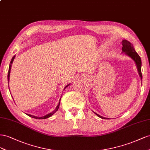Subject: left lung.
I'll list each match as a JSON object with an SVG mask.
<instances>
[{"label": "left lung", "mask_w": 150, "mask_h": 150, "mask_svg": "<svg viewBox=\"0 0 150 150\" xmlns=\"http://www.w3.org/2000/svg\"><path fill=\"white\" fill-rule=\"evenodd\" d=\"M122 51L125 54H126L128 56L130 57L135 62L136 64V67L137 68H138V71L139 73V75L141 77V79L142 80V59H141L140 57L139 56V54L136 53V51L134 50L133 46L131 43L129 41H128L126 40H122ZM95 113L97 116H99V117L102 119H108V118H105L104 117L100 116V115Z\"/></svg>", "instance_id": "obj_1"}]
</instances>
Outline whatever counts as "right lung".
<instances>
[{
  "label": "right lung",
  "mask_w": 150,
  "mask_h": 150,
  "mask_svg": "<svg viewBox=\"0 0 150 150\" xmlns=\"http://www.w3.org/2000/svg\"><path fill=\"white\" fill-rule=\"evenodd\" d=\"M14 58H15V56L12 57V59H11V63H10V65H9V68H8V75H7L8 83V82H9V76H10V72H11V65H12V62H13V61H14ZM69 85H70V84H68V85H67V86L65 87V88H66L67 87H68ZM8 88H9V87H8ZM59 103H60V100H59V104H58V105H57V107L56 108V109H55L53 111V112H51V113H50V114H47V115H45V116H42V117H36V116H34V115H31V114H26L28 115V116H29V117H33V118H35V119H43L48 118V117H50V116H51V115H52L53 114H54V113L56 112L58 110V108H59Z\"/></svg>",
  "instance_id": "1"
}]
</instances>
